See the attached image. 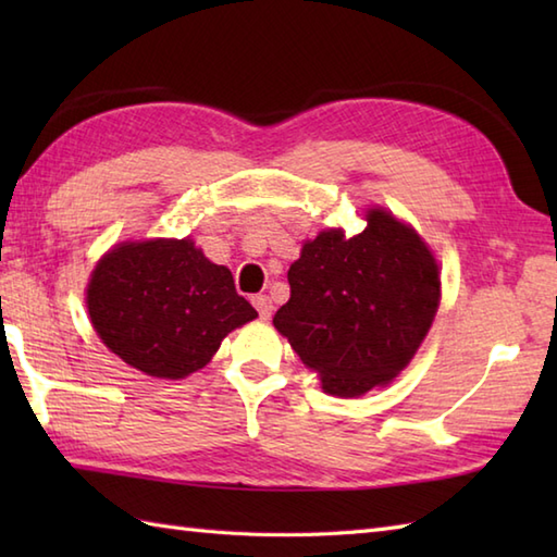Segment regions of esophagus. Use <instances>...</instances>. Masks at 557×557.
Returning a JSON list of instances; mask_svg holds the SVG:
<instances>
[{
  "label": "esophagus",
  "mask_w": 557,
  "mask_h": 557,
  "mask_svg": "<svg viewBox=\"0 0 557 557\" xmlns=\"http://www.w3.org/2000/svg\"><path fill=\"white\" fill-rule=\"evenodd\" d=\"M256 311L260 318H270L272 315V301L270 297H265V294H256V297H251Z\"/></svg>",
  "instance_id": "esophagus-1"
}]
</instances>
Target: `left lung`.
I'll return each instance as SVG.
<instances>
[{
	"instance_id": "left-lung-1",
	"label": "left lung",
	"mask_w": 557,
	"mask_h": 557,
	"mask_svg": "<svg viewBox=\"0 0 557 557\" xmlns=\"http://www.w3.org/2000/svg\"><path fill=\"white\" fill-rule=\"evenodd\" d=\"M345 239L327 230L306 242L287 280L292 297L272 323L323 389L357 397L405 369L441 301L437 263L421 236L385 210Z\"/></svg>"
}]
</instances>
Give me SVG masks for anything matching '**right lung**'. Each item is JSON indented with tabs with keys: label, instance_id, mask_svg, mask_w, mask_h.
I'll list each match as a JSON object with an SVG mask.
<instances>
[{
	"label": "right lung",
	"instance_id": "add662e5",
	"mask_svg": "<svg viewBox=\"0 0 557 557\" xmlns=\"http://www.w3.org/2000/svg\"><path fill=\"white\" fill-rule=\"evenodd\" d=\"M88 313L116 357L152 377L180 381L210 361L234 327L258 315L191 239L114 246L92 270Z\"/></svg>",
	"mask_w": 557,
	"mask_h": 557
}]
</instances>
